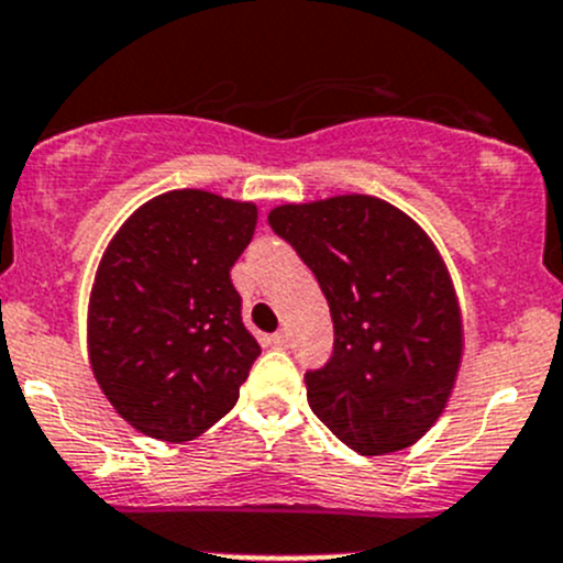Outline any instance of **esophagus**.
Wrapping results in <instances>:
<instances>
[{"mask_svg": "<svg viewBox=\"0 0 563 563\" xmlns=\"http://www.w3.org/2000/svg\"><path fill=\"white\" fill-rule=\"evenodd\" d=\"M271 344H274V347H279V350H284L289 344V333L287 331H276L274 336H271Z\"/></svg>", "mask_w": 563, "mask_h": 563, "instance_id": "obj_1", "label": "esophagus"}]
</instances>
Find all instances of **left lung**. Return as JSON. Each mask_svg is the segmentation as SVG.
<instances>
[{
  "mask_svg": "<svg viewBox=\"0 0 563 563\" xmlns=\"http://www.w3.org/2000/svg\"><path fill=\"white\" fill-rule=\"evenodd\" d=\"M268 224L331 309V358L303 375L309 408L358 454L413 446L446 408L463 358V317L438 249L410 216L364 194L282 205Z\"/></svg>",
  "mask_w": 563,
  "mask_h": 563,
  "instance_id": "1",
  "label": "left lung"
}]
</instances>
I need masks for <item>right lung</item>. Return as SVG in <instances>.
Masks as SVG:
<instances>
[{
    "instance_id": "obj_1",
    "label": "right lung",
    "mask_w": 563,
    "mask_h": 563,
    "mask_svg": "<svg viewBox=\"0 0 563 563\" xmlns=\"http://www.w3.org/2000/svg\"><path fill=\"white\" fill-rule=\"evenodd\" d=\"M254 227L252 202L183 188L142 205L106 249L87 314L90 364L133 430L183 443L235 408L260 344L230 271Z\"/></svg>"
}]
</instances>
